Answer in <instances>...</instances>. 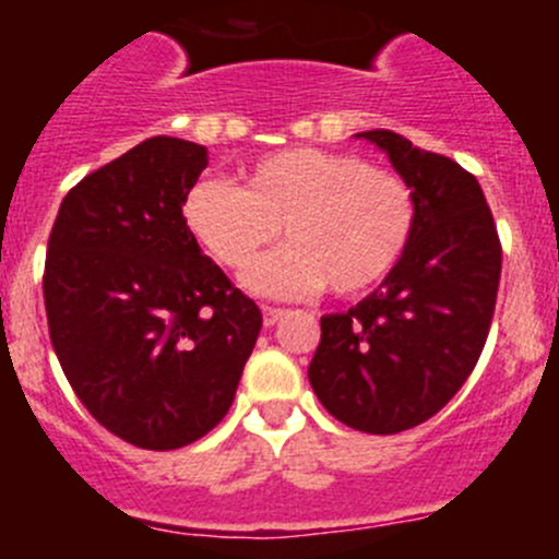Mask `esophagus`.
<instances>
[{
  "instance_id": "1",
  "label": "esophagus",
  "mask_w": 559,
  "mask_h": 559,
  "mask_svg": "<svg viewBox=\"0 0 559 559\" xmlns=\"http://www.w3.org/2000/svg\"><path fill=\"white\" fill-rule=\"evenodd\" d=\"M283 316H285L283 308H271V305H263V322H265V328H271V324L280 322Z\"/></svg>"
}]
</instances>
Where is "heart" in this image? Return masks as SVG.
<instances>
[{
  "label": "heart",
  "mask_w": 559,
  "mask_h": 559,
  "mask_svg": "<svg viewBox=\"0 0 559 559\" xmlns=\"http://www.w3.org/2000/svg\"><path fill=\"white\" fill-rule=\"evenodd\" d=\"M243 187L204 179L181 204L185 226L224 269H246L280 231L290 243L246 271L257 294L335 296L378 288L406 257L417 224L414 192L358 153L285 147L249 162Z\"/></svg>",
  "instance_id": "obj_1"
}]
</instances>
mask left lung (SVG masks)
<instances>
[{"mask_svg":"<svg viewBox=\"0 0 559 559\" xmlns=\"http://www.w3.org/2000/svg\"><path fill=\"white\" fill-rule=\"evenodd\" d=\"M414 192L417 224L397 269L347 313L322 316L308 367L316 397L364 433L426 423L462 389L490 333L501 243L476 176L394 131H360Z\"/></svg>","mask_w":559,"mask_h":559,"instance_id":"left-lung-1","label":"left lung"}]
</instances>
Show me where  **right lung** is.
<instances>
[{"label":"right lung","mask_w":559,"mask_h":559,"mask_svg":"<svg viewBox=\"0 0 559 559\" xmlns=\"http://www.w3.org/2000/svg\"><path fill=\"white\" fill-rule=\"evenodd\" d=\"M206 147L151 136L61 201L44 305L88 414L145 451L185 448L229 412L263 313L187 231Z\"/></svg>","instance_id":"add662e5"}]
</instances>
